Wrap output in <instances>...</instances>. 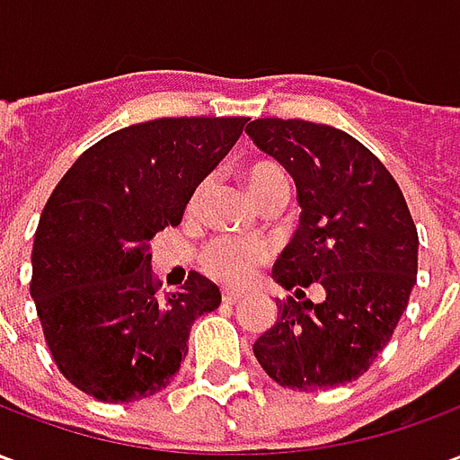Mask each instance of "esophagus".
Returning <instances> with one entry per match:
<instances>
[{"instance_id":"1","label":"esophagus","mask_w":460,"mask_h":460,"mask_svg":"<svg viewBox=\"0 0 460 460\" xmlns=\"http://www.w3.org/2000/svg\"><path fill=\"white\" fill-rule=\"evenodd\" d=\"M221 300H224L226 305H236V303L241 300V296L236 293V290H224V293H221Z\"/></svg>"}]
</instances>
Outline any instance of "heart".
I'll list each match as a JSON object with an SVG mask.
<instances>
[{"label":"heart","instance_id":"b5f03b06","mask_svg":"<svg viewBox=\"0 0 460 460\" xmlns=\"http://www.w3.org/2000/svg\"><path fill=\"white\" fill-rule=\"evenodd\" d=\"M243 181L249 190L251 199L259 204L270 194H288V174L276 162H253L243 170ZM201 190L194 194L191 204H197ZM269 259V246L261 241L241 239H214L204 246L199 256L201 270L219 283L226 286H241L256 273L261 263Z\"/></svg>","mask_w":460,"mask_h":460}]
</instances>
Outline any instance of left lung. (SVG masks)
<instances>
[{
  "instance_id": "1",
  "label": "left lung",
  "mask_w": 460,
  "mask_h": 460,
  "mask_svg": "<svg viewBox=\"0 0 460 460\" xmlns=\"http://www.w3.org/2000/svg\"><path fill=\"white\" fill-rule=\"evenodd\" d=\"M253 145L279 160L298 191L300 226L273 279L305 297L318 282L323 304L279 303V320L253 355L270 379L318 392L362 376L394 335L416 286L419 236L394 177L352 135L308 120L259 118Z\"/></svg>"
}]
</instances>
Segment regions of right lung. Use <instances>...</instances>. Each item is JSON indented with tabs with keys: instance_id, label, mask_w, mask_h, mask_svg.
<instances>
[{
	"instance_id": "add662e5",
	"label": "right lung",
	"mask_w": 460,
	"mask_h": 460,
	"mask_svg": "<svg viewBox=\"0 0 460 460\" xmlns=\"http://www.w3.org/2000/svg\"><path fill=\"white\" fill-rule=\"evenodd\" d=\"M246 120L160 118L111 132L46 201L29 288L56 367L98 402L164 389L190 349L194 320L219 308V288L197 270L160 298L150 241L180 224Z\"/></svg>"
}]
</instances>
